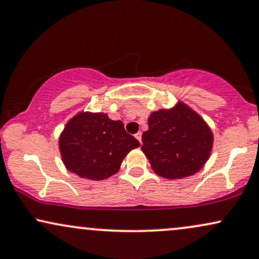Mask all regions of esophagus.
Segmentation results:
<instances>
[{"instance_id":"esophagus-1","label":"esophagus","mask_w":259,"mask_h":259,"mask_svg":"<svg viewBox=\"0 0 259 259\" xmlns=\"http://www.w3.org/2000/svg\"><path fill=\"white\" fill-rule=\"evenodd\" d=\"M135 137H136L137 139H138V142H139V143H142V132H138V133H136Z\"/></svg>"}]
</instances>
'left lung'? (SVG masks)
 <instances>
[{"label":"left lung","mask_w":259,"mask_h":259,"mask_svg":"<svg viewBox=\"0 0 259 259\" xmlns=\"http://www.w3.org/2000/svg\"><path fill=\"white\" fill-rule=\"evenodd\" d=\"M148 124L149 130L142 136V151L158 177L170 180L192 177L210 158L212 131L183 101L168 109L152 111Z\"/></svg>","instance_id":"obj_1"}]
</instances>
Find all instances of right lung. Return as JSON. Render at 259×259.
Segmentation results:
<instances>
[{
    "mask_svg": "<svg viewBox=\"0 0 259 259\" xmlns=\"http://www.w3.org/2000/svg\"><path fill=\"white\" fill-rule=\"evenodd\" d=\"M140 146L122 121L107 113L79 111L65 124L59 149L65 167L82 179L100 181L119 171L131 150Z\"/></svg>",
    "mask_w": 259,
    "mask_h": 259,
    "instance_id": "1",
    "label": "right lung"
}]
</instances>
